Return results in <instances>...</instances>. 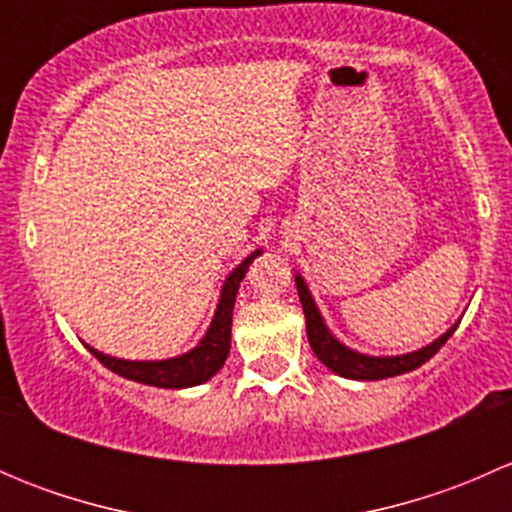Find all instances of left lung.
<instances>
[{"instance_id": "8db88e82", "label": "left lung", "mask_w": 512, "mask_h": 512, "mask_svg": "<svg viewBox=\"0 0 512 512\" xmlns=\"http://www.w3.org/2000/svg\"><path fill=\"white\" fill-rule=\"evenodd\" d=\"M294 282H297V292H299V302H302L304 309V319H307V339L312 352L317 354V359L322 361L327 369H332L334 374L344 376V379H356V381H379V379H389V376H399L406 374V371H414L421 364H426L443 344L448 342L453 332H456L458 322L448 329L446 334L431 342L428 347L418 349V352H409V354H399V356H369L349 349L347 344L339 342L329 327L324 324L322 314H319L317 304H314L312 292H309L307 282H304L302 275H294Z\"/></svg>"}]
</instances>
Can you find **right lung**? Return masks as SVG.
Segmentation results:
<instances>
[{
  "label": "right lung",
  "mask_w": 512,
  "mask_h": 512,
  "mask_svg": "<svg viewBox=\"0 0 512 512\" xmlns=\"http://www.w3.org/2000/svg\"><path fill=\"white\" fill-rule=\"evenodd\" d=\"M257 255H262V250H255L252 255H247L245 260L227 275L225 285L220 289L218 309H215L213 322H210L208 332L200 339L198 347H193L190 352L160 361H128L98 352V349L89 347V344H86V347H89V352L94 354L106 369H111L113 374L123 376V379L138 381V384L158 386V389H188V386L205 384V381L213 379V376L223 369L227 354H230L232 307H235V297L237 289H240L242 277H245L247 267L252 265V260H255Z\"/></svg>",
  "instance_id": "1"
}]
</instances>
